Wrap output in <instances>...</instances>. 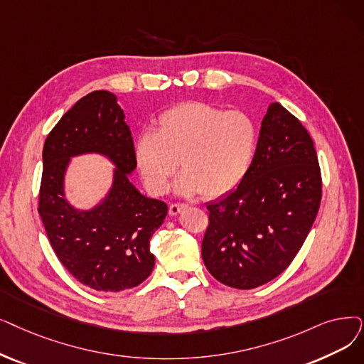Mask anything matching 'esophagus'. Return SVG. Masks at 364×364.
<instances>
[{
  "label": "esophagus",
  "mask_w": 364,
  "mask_h": 364,
  "mask_svg": "<svg viewBox=\"0 0 364 364\" xmlns=\"http://www.w3.org/2000/svg\"><path fill=\"white\" fill-rule=\"evenodd\" d=\"M184 208H187V203H181V202L171 203V205H169V214H171V215H177V214L181 213Z\"/></svg>",
  "instance_id": "esophagus-1"
}]
</instances>
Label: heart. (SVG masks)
Wrapping results in <instances>:
<instances>
[{
  "mask_svg": "<svg viewBox=\"0 0 364 364\" xmlns=\"http://www.w3.org/2000/svg\"><path fill=\"white\" fill-rule=\"evenodd\" d=\"M259 129L241 109L186 102L165 112L157 131L143 132L135 143V162L146 187L164 195L178 165L184 195L223 196L238 187L255 159ZM181 162L178 163V161Z\"/></svg>",
  "mask_w": 364,
  "mask_h": 364,
  "instance_id": "heart-1",
  "label": "heart"
}]
</instances>
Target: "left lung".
<instances>
[{
	"instance_id": "obj_1",
	"label": "left lung",
	"mask_w": 364,
	"mask_h": 364,
	"mask_svg": "<svg viewBox=\"0 0 364 364\" xmlns=\"http://www.w3.org/2000/svg\"><path fill=\"white\" fill-rule=\"evenodd\" d=\"M321 171L305 126L281 104L267 108L241 184L210 202L202 260L225 286L250 290L287 269L321 202Z\"/></svg>"
}]
</instances>
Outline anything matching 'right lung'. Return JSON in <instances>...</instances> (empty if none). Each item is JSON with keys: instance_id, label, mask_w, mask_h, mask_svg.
<instances>
[{"instance_id": "right-lung-1", "label": "right lung", "mask_w": 364, "mask_h": 364, "mask_svg": "<svg viewBox=\"0 0 364 364\" xmlns=\"http://www.w3.org/2000/svg\"><path fill=\"white\" fill-rule=\"evenodd\" d=\"M134 141L116 97L95 90L62 116L47 135L38 214L59 262L86 287L119 293L147 279L154 267L150 240L168 214L162 200L141 195L129 180L136 168ZM101 152L118 166L107 199L77 212L63 199L71 155Z\"/></svg>"}]
</instances>
